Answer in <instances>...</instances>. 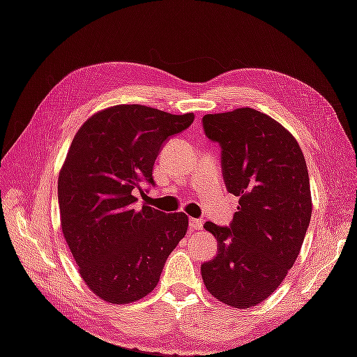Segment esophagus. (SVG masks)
I'll use <instances>...</instances> for the list:
<instances>
[{"label": "esophagus", "instance_id": "1", "mask_svg": "<svg viewBox=\"0 0 357 357\" xmlns=\"http://www.w3.org/2000/svg\"><path fill=\"white\" fill-rule=\"evenodd\" d=\"M189 227H190V230H200L203 227V219L190 218L189 219Z\"/></svg>", "mask_w": 357, "mask_h": 357}]
</instances>
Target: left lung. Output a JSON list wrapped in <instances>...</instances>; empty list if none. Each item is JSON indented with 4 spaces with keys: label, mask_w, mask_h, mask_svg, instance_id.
<instances>
[{
    "label": "left lung",
    "mask_w": 357,
    "mask_h": 357,
    "mask_svg": "<svg viewBox=\"0 0 357 357\" xmlns=\"http://www.w3.org/2000/svg\"><path fill=\"white\" fill-rule=\"evenodd\" d=\"M202 123L220 146L225 188L240 197L229 225H203L218 254L202 264V278L218 301L251 308L276 291L301 252L311 219L307 163L296 138L252 107L206 114Z\"/></svg>",
    "instance_id": "8db88e82"
}]
</instances>
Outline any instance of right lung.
<instances>
[{
  "mask_svg": "<svg viewBox=\"0 0 357 357\" xmlns=\"http://www.w3.org/2000/svg\"><path fill=\"white\" fill-rule=\"evenodd\" d=\"M192 122V112L119 105L90 117L73 139L59 176L61 230L82 280L106 302L132 303L154 291L188 231L184 213L135 209V192L155 185L162 146Z\"/></svg>",
  "mask_w": 357,
  "mask_h": 357,
  "instance_id": "1",
  "label": "right lung"
}]
</instances>
